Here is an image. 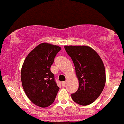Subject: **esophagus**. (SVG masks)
I'll use <instances>...</instances> for the list:
<instances>
[{
    "label": "esophagus",
    "mask_w": 124,
    "mask_h": 124,
    "mask_svg": "<svg viewBox=\"0 0 124 124\" xmlns=\"http://www.w3.org/2000/svg\"><path fill=\"white\" fill-rule=\"evenodd\" d=\"M66 83H67L66 81H63V82H62V85L63 86V87H65V86H66Z\"/></svg>",
    "instance_id": "1"
}]
</instances>
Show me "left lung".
Returning <instances> with one entry per match:
<instances>
[{
  "label": "left lung",
  "mask_w": 124,
  "mask_h": 124,
  "mask_svg": "<svg viewBox=\"0 0 124 124\" xmlns=\"http://www.w3.org/2000/svg\"><path fill=\"white\" fill-rule=\"evenodd\" d=\"M65 50L71 58L78 80L77 92L72 99L81 105H87L97 99L106 82L105 67L96 51L88 46H65Z\"/></svg>",
  "instance_id": "8db88e82"
}]
</instances>
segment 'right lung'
I'll return each instance as SVG.
<instances>
[{
	"mask_svg": "<svg viewBox=\"0 0 124 124\" xmlns=\"http://www.w3.org/2000/svg\"><path fill=\"white\" fill-rule=\"evenodd\" d=\"M61 47L48 43L39 44L25 58L21 80L25 94L37 106L46 108L54 101L59 90L50 67Z\"/></svg>",
	"mask_w": 124,
	"mask_h": 124,
	"instance_id": "1",
	"label": "right lung"
}]
</instances>
